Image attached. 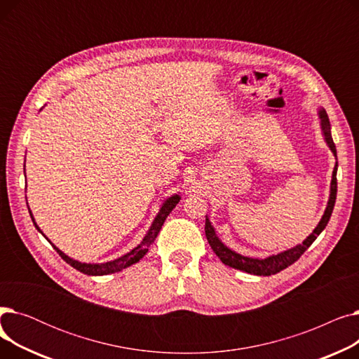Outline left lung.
<instances>
[{
  "mask_svg": "<svg viewBox=\"0 0 359 359\" xmlns=\"http://www.w3.org/2000/svg\"><path fill=\"white\" fill-rule=\"evenodd\" d=\"M317 115H318V122H320V129H322V135L323 140L326 142V145L329 147V149L333 153L336 163H334V168H333V173H332V182H330V194H329V201L326 205V210L320 218L318 224L316 225V229L313 230V233L304 238L303 243L297 244V246L284 250V252H279L276 255H271L265 259H260V257H249V256H243L237 252H234L233 249H230L229 246H225V244L221 241V238L217 236L214 225L211 224L208 215H206L205 219V234H206V240H208L211 249L214 250V253L219 257V260L224 263V265H227L230 268L243 271L246 273L250 275H257V276H271L275 275L280 271H284L285 268L291 266L294 262H297L299 259V256L303 255L311 244L313 241L320 236L332 217L333 208H334V202H336V192H337V182H336V173H337V156H336V147L332 138V128H330V121L327 113L323 107H318L317 110Z\"/></svg>",
  "mask_w": 359,
  "mask_h": 359,
  "instance_id": "8db88e82",
  "label": "left lung"
}]
</instances>
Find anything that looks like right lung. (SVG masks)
<instances>
[{
    "mask_svg": "<svg viewBox=\"0 0 359 359\" xmlns=\"http://www.w3.org/2000/svg\"><path fill=\"white\" fill-rule=\"evenodd\" d=\"M25 167H26V163H25ZM23 170H25V175H26V168H23ZM179 201H180V195H179V194H175V195H172V196H168V198L161 203L160 210H158V214L156 215V218L153 219V222H151L147 234L144 236V238L141 240V243L138 244V246L132 249L130 252H128L126 255H123V256L115 259V260H109V262H103V263H86V262H79V260H75V259L67 256L62 250H60L58 248H56L55 244L43 234V231L41 230L39 225L36 224L34 217H33L30 208H29V212H30V218H32V221H33V224H34L36 230L39 231V233L52 244L53 249L60 253V256L68 263V265H71L74 269H77V271H80V272H83V273H86V275H90V276H103V275H109V273L121 272L122 269H125V268H128V266H130V265H134V263H137V262H140V260L147 255V252H148L151 244L154 243V240H156V237L158 236V233H160V230H161V227H163V224H164L167 215L176 208V205L179 203ZM26 202H27V198H26ZM27 205H29V203H27Z\"/></svg>",
    "mask_w": 359,
    "mask_h": 359,
    "instance_id": "add662e5",
    "label": "right lung"
}]
</instances>
